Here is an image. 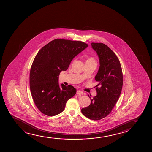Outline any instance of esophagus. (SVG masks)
Wrapping results in <instances>:
<instances>
[{"label":"esophagus","mask_w":152,"mask_h":152,"mask_svg":"<svg viewBox=\"0 0 152 152\" xmlns=\"http://www.w3.org/2000/svg\"><path fill=\"white\" fill-rule=\"evenodd\" d=\"M76 94H83V92L80 91V90H77L76 91Z\"/></svg>","instance_id":"34e87169"}]
</instances>
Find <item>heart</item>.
<instances>
[{
	"label": "heart",
	"instance_id": "b5f03b06",
	"mask_svg": "<svg viewBox=\"0 0 152 152\" xmlns=\"http://www.w3.org/2000/svg\"><path fill=\"white\" fill-rule=\"evenodd\" d=\"M87 61H92V62H96V61L94 60V58H92V57H90L88 59Z\"/></svg>",
	"mask_w": 152,
	"mask_h": 152
}]
</instances>
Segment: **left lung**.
Returning a JSON list of instances; mask_svg holds the SVG:
<instances>
[{
  "label": "left lung",
  "mask_w": 152,
  "mask_h": 152,
  "mask_svg": "<svg viewBox=\"0 0 152 152\" xmlns=\"http://www.w3.org/2000/svg\"><path fill=\"white\" fill-rule=\"evenodd\" d=\"M91 45L100 61L95 77L97 94L91 99L89 106L81 109V113L88 118L98 121L110 114L118 100L123 87V72L118 57L108 46L96 42Z\"/></svg>",
  "instance_id": "left-lung-1"
}]
</instances>
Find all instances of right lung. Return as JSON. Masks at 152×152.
I'll return each instance as SVG.
<instances>
[{
    "label": "right lung",
    "instance_id": "add662e5",
    "mask_svg": "<svg viewBox=\"0 0 152 152\" xmlns=\"http://www.w3.org/2000/svg\"><path fill=\"white\" fill-rule=\"evenodd\" d=\"M88 44L80 41L56 39L44 46L31 65L29 86L36 106L47 116H53L64 110L67 101L75 96L72 86L58 84V75Z\"/></svg>",
    "mask_w": 152,
    "mask_h": 152
}]
</instances>
